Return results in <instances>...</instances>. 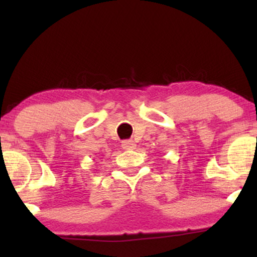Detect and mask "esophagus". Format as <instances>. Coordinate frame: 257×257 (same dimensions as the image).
Wrapping results in <instances>:
<instances>
[{
    "instance_id": "esophagus-1",
    "label": "esophagus",
    "mask_w": 257,
    "mask_h": 257,
    "mask_svg": "<svg viewBox=\"0 0 257 257\" xmlns=\"http://www.w3.org/2000/svg\"><path fill=\"white\" fill-rule=\"evenodd\" d=\"M121 147L124 150H132V149H135V147H136V144H135V142H133V140H124V142H122V144H121Z\"/></svg>"
}]
</instances>
